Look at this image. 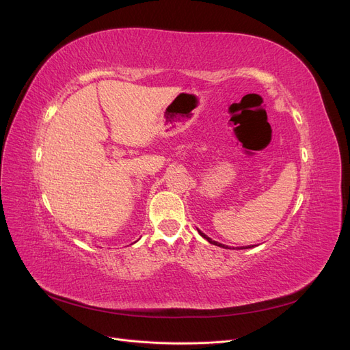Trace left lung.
I'll return each mask as SVG.
<instances>
[{
	"label": "left lung",
	"mask_w": 350,
	"mask_h": 350,
	"mask_svg": "<svg viewBox=\"0 0 350 350\" xmlns=\"http://www.w3.org/2000/svg\"><path fill=\"white\" fill-rule=\"evenodd\" d=\"M198 232H200V230H198ZM200 235H201V237H203V238H206V239H207V241H208L210 243H213V245H217V247H221V248H228V247H225V245H221V243H219V242H216V241H211V239H210L208 237H206V235L203 234V232H200Z\"/></svg>",
	"instance_id": "8db88e82"
}]
</instances>
